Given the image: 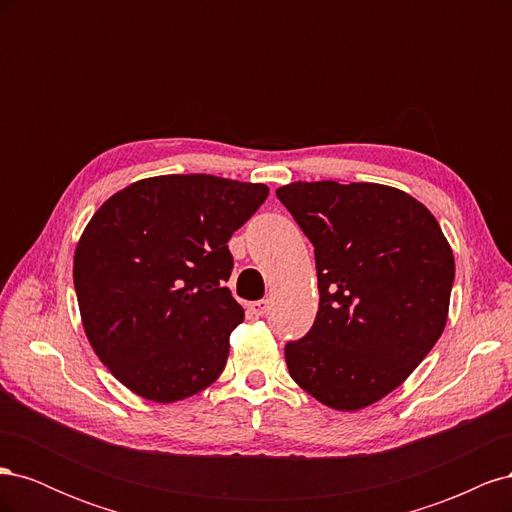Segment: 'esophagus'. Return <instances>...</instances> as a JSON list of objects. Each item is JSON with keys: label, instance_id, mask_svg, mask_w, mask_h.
Masks as SVG:
<instances>
[{"label": "esophagus", "instance_id": "obj_1", "mask_svg": "<svg viewBox=\"0 0 512 512\" xmlns=\"http://www.w3.org/2000/svg\"><path fill=\"white\" fill-rule=\"evenodd\" d=\"M250 309L254 316H265L269 312V301H254L250 303Z\"/></svg>", "mask_w": 512, "mask_h": 512}]
</instances>
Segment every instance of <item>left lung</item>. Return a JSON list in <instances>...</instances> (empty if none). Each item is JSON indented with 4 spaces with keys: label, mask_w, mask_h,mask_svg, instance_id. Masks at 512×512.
Returning a JSON list of instances; mask_svg holds the SVG:
<instances>
[{
    "label": "left lung",
    "mask_w": 512,
    "mask_h": 512,
    "mask_svg": "<svg viewBox=\"0 0 512 512\" xmlns=\"http://www.w3.org/2000/svg\"><path fill=\"white\" fill-rule=\"evenodd\" d=\"M275 194L314 245L320 292L312 329L284 348L290 376L335 410L376 404L444 331L451 245L425 205L389 185L297 181Z\"/></svg>",
    "instance_id": "left-lung-1"
}]
</instances>
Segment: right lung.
I'll return each mask as SVG.
<instances>
[{
  "label": "right lung",
  "instance_id": "1",
  "mask_svg": "<svg viewBox=\"0 0 512 512\" xmlns=\"http://www.w3.org/2000/svg\"><path fill=\"white\" fill-rule=\"evenodd\" d=\"M269 188L213 175H162L113 194L74 252V288L91 348L145 399L170 404L226 367L243 307L224 282L228 241Z\"/></svg>",
  "mask_w": 512,
  "mask_h": 512
}]
</instances>
